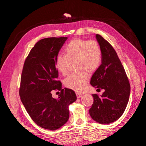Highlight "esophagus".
<instances>
[{"label":"esophagus","instance_id":"34e87169","mask_svg":"<svg viewBox=\"0 0 146 146\" xmlns=\"http://www.w3.org/2000/svg\"><path fill=\"white\" fill-rule=\"evenodd\" d=\"M76 95H77V98H80L81 97L83 96L82 94L79 93V92H76Z\"/></svg>","mask_w":146,"mask_h":146}]
</instances>
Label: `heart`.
I'll list each match as a JSON object with an SVG mask.
<instances>
[{"instance_id": "obj_1", "label": "heart", "mask_w": 146, "mask_h": 146, "mask_svg": "<svg viewBox=\"0 0 146 146\" xmlns=\"http://www.w3.org/2000/svg\"><path fill=\"white\" fill-rule=\"evenodd\" d=\"M102 53L95 41L74 39L64 47V55H58L55 59V68L63 76L67 74L70 62L76 61L78 72L69 74L64 81L65 86L76 91L85 89L90 73L94 72L102 63Z\"/></svg>"}]
</instances>
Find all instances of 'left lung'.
I'll list each match as a JSON object with an SVG mask.
<instances>
[{"mask_svg": "<svg viewBox=\"0 0 146 146\" xmlns=\"http://www.w3.org/2000/svg\"><path fill=\"white\" fill-rule=\"evenodd\" d=\"M96 36L102 53V60L99 68L92 75L91 85L105 91L100 96L92 94L94 102L89 112L94 121L107 124L117 120L124 112L129 99L130 85L115 50L100 35Z\"/></svg>", "mask_w": 146, "mask_h": 146, "instance_id": "left-lung-1", "label": "left lung"}]
</instances>
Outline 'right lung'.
<instances>
[{
  "label": "right lung",
  "mask_w": 146,
  "mask_h": 146,
  "mask_svg": "<svg viewBox=\"0 0 146 146\" xmlns=\"http://www.w3.org/2000/svg\"><path fill=\"white\" fill-rule=\"evenodd\" d=\"M67 37L47 38L37 42L26 58L21 78L19 96L30 117L43 129H58L68 121L69 105L77 99L75 92L62 89L57 80L55 59ZM52 90L60 91L58 99Z\"/></svg>",
  "instance_id": "add662e5"
}]
</instances>
